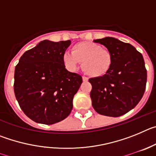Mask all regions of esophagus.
Returning <instances> with one entry per match:
<instances>
[{
  "label": "esophagus",
  "mask_w": 156,
  "mask_h": 156,
  "mask_svg": "<svg viewBox=\"0 0 156 156\" xmlns=\"http://www.w3.org/2000/svg\"><path fill=\"white\" fill-rule=\"evenodd\" d=\"M82 78H83V82H87V81H88V78H87V77L83 76Z\"/></svg>",
  "instance_id": "34e87169"
}]
</instances>
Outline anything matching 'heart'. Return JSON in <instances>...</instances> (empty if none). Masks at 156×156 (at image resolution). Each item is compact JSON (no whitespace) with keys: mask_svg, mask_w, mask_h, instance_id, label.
I'll use <instances>...</instances> for the list:
<instances>
[{"mask_svg":"<svg viewBox=\"0 0 156 156\" xmlns=\"http://www.w3.org/2000/svg\"><path fill=\"white\" fill-rule=\"evenodd\" d=\"M71 53H65L62 61L70 71H75L80 62L85 73L92 77L105 75L111 67L112 56L109 50L93 42H80L73 46Z\"/></svg>","mask_w":156,"mask_h":156,"instance_id":"1","label":"heart"}]
</instances>
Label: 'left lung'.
Segmentation results:
<instances>
[{
    "label": "left lung",
    "instance_id": "1",
    "mask_svg": "<svg viewBox=\"0 0 156 156\" xmlns=\"http://www.w3.org/2000/svg\"><path fill=\"white\" fill-rule=\"evenodd\" d=\"M94 42L111 51L112 62L105 75L89 79L92 106L101 115L121 116L133 109L144 95L147 82L144 58L134 47L113 37Z\"/></svg>",
    "mask_w": 156,
    "mask_h": 156
}]
</instances>
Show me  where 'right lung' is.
<instances>
[{"instance_id":"1","label":"right lung","mask_w":156,"mask_h":156,"mask_svg":"<svg viewBox=\"0 0 156 156\" xmlns=\"http://www.w3.org/2000/svg\"><path fill=\"white\" fill-rule=\"evenodd\" d=\"M70 41H43L27 51L15 69L14 91L19 106L34 122L51 125L73 109V99L83 82L62 61Z\"/></svg>"}]
</instances>
